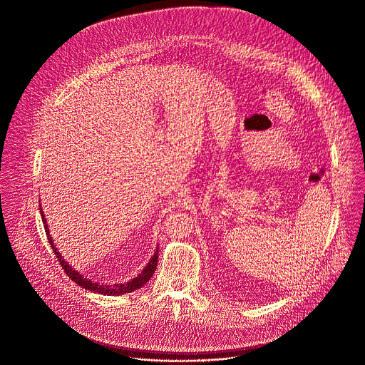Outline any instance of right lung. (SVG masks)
Instances as JSON below:
<instances>
[{"mask_svg":"<svg viewBox=\"0 0 365 365\" xmlns=\"http://www.w3.org/2000/svg\"><path fill=\"white\" fill-rule=\"evenodd\" d=\"M39 210H41V208H39ZM41 214H42V211H41ZM42 221L45 222V232H46V235H48V241L51 243L52 250H53V253L56 255V257H58V260H59L62 269L65 270V273H66V274L69 276V279H72L75 283H78L79 286H82V287H85V289H88V290H91V292H96V293L108 294V296H120V294H125V293H131V292L140 289L141 286H144V284L151 279V276H153V273H154V270H155V267H157V262H158V247L155 249L153 257L150 259V262L147 263V266L143 269V272H141L137 277H134L133 280H130V282H127V283L113 284V286L93 283L92 280L83 277V276L79 274L76 270H73V269L66 263V260L59 255L58 249L55 247V245L52 242V238L49 237V231H48V225H46V221H45L43 214H42Z\"/></svg>","mask_w":365,"mask_h":365,"instance_id":"1","label":"right lung"}]
</instances>
